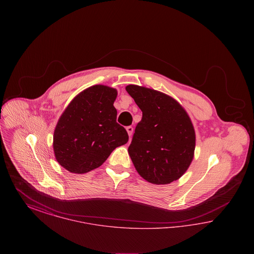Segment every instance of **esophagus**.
<instances>
[{"label": "esophagus", "mask_w": 254, "mask_h": 254, "mask_svg": "<svg viewBox=\"0 0 254 254\" xmlns=\"http://www.w3.org/2000/svg\"><path fill=\"white\" fill-rule=\"evenodd\" d=\"M127 131L128 133V136L129 137H131V135H132L133 133V127L131 126H128V127H127Z\"/></svg>", "instance_id": "obj_1"}]
</instances>
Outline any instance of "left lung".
Listing matches in <instances>:
<instances>
[{"instance_id":"left-lung-1","label":"left lung","mask_w":254,"mask_h":254,"mask_svg":"<svg viewBox=\"0 0 254 254\" xmlns=\"http://www.w3.org/2000/svg\"><path fill=\"white\" fill-rule=\"evenodd\" d=\"M126 89L143 112L128 146L135 169L151 184L178 180L194 156L195 131L190 116L163 92L135 85Z\"/></svg>"}]
</instances>
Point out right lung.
<instances>
[{
  "mask_svg": "<svg viewBox=\"0 0 254 254\" xmlns=\"http://www.w3.org/2000/svg\"><path fill=\"white\" fill-rule=\"evenodd\" d=\"M117 90L96 85L79 93L64 109L53 135L55 158L72 173L99 168L110 153L128 141L117 122L113 104Z\"/></svg>",
  "mask_w": 254,
  "mask_h": 254,
  "instance_id": "obj_1",
  "label": "right lung"
}]
</instances>
